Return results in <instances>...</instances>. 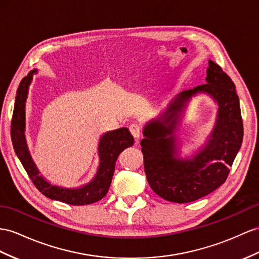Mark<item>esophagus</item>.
<instances>
[{"instance_id": "obj_1", "label": "esophagus", "mask_w": 259, "mask_h": 259, "mask_svg": "<svg viewBox=\"0 0 259 259\" xmlns=\"http://www.w3.org/2000/svg\"><path fill=\"white\" fill-rule=\"evenodd\" d=\"M129 130H130V132L132 134V136H134V138L138 141L139 139H140V136H141V128H140V125H139V124L136 123V122L131 123V124L129 125Z\"/></svg>"}]
</instances>
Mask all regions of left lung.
I'll use <instances>...</instances> for the list:
<instances>
[{
	"label": "left lung",
	"instance_id": "obj_1",
	"mask_svg": "<svg viewBox=\"0 0 259 259\" xmlns=\"http://www.w3.org/2000/svg\"><path fill=\"white\" fill-rule=\"evenodd\" d=\"M207 84L178 94L163 114L144 125L141 144L150 187L167 201L186 203L209 195L227 181L243 141V121L235 85L220 65L209 60ZM203 92L218 104L215 128L193 157L178 156L174 131L189 99Z\"/></svg>",
	"mask_w": 259,
	"mask_h": 259
}]
</instances>
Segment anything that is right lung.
Returning <instances> with one entry per match:
<instances>
[{
	"label": "right lung",
	"mask_w": 259,
	"mask_h": 259,
	"mask_svg": "<svg viewBox=\"0 0 259 259\" xmlns=\"http://www.w3.org/2000/svg\"><path fill=\"white\" fill-rule=\"evenodd\" d=\"M34 73H37V69L30 71L27 76L22 79L16 93L11 123V137L16 155L37 189L52 200L72 205H84L101 200L109 189L118 155L124 149L134 145V137L128 128L108 131L102 136L98 145L99 166L95 177L89 184L79 188L59 187L50 184L42 175H39V170L32 161L25 139V104Z\"/></svg>",
	"instance_id": "add662e5"
}]
</instances>
